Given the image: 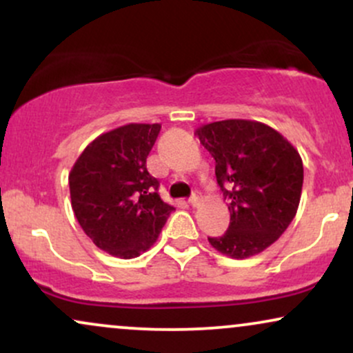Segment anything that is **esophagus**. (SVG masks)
Here are the masks:
<instances>
[{
  "mask_svg": "<svg viewBox=\"0 0 353 353\" xmlns=\"http://www.w3.org/2000/svg\"><path fill=\"white\" fill-rule=\"evenodd\" d=\"M199 196H196V194H194L192 197H190L189 199V205H192V208H196V205H199Z\"/></svg>",
  "mask_w": 353,
  "mask_h": 353,
  "instance_id": "esophagus-1",
  "label": "esophagus"
}]
</instances>
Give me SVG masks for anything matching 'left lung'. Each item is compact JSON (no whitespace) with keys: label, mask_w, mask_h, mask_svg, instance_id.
I'll return each mask as SVG.
<instances>
[{"label":"left lung","mask_w":353,"mask_h":353,"mask_svg":"<svg viewBox=\"0 0 353 353\" xmlns=\"http://www.w3.org/2000/svg\"><path fill=\"white\" fill-rule=\"evenodd\" d=\"M196 134L216 159L217 184L230 210L228 232L209 237V244L237 261L264 252L297 214L303 184L301 154L259 121H216L197 128Z\"/></svg>","instance_id":"1"}]
</instances>
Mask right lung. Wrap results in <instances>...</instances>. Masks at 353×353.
Here are the masks:
<instances>
[{"label":"right lung","instance_id":"add662e5","mask_svg":"<svg viewBox=\"0 0 353 353\" xmlns=\"http://www.w3.org/2000/svg\"><path fill=\"white\" fill-rule=\"evenodd\" d=\"M161 124L131 123L91 141L70 172L71 208L81 229L112 257L151 249L174 208L145 168Z\"/></svg>","mask_w":353,"mask_h":353}]
</instances>
